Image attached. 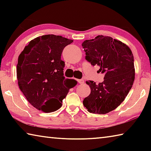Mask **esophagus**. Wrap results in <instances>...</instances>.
I'll list each match as a JSON object with an SVG mask.
<instances>
[{"instance_id": "esophagus-1", "label": "esophagus", "mask_w": 151, "mask_h": 151, "mask_svg": "<svg viewBox=\"0 0 151 151\" xmlns=\"http://www.w3.org/2000/svg\"><path fill=\"white\" fill-rule=\"evenodd\" d=\"M77 81L78 82V83H80V84H83L84 83H85V81H84L83 79H78Z\"/></svg>"}]
</instances>
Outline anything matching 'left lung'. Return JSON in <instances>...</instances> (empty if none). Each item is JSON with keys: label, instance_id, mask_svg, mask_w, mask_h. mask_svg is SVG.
Instances as JSON below:
<instances>
[{"label": "left lung", "instance_id": "left-lung-1", "mask_svg": "<svg viewBox=\"0 0 151 151\" xmlns=\"http://www.w3.org/2000/svg\"><path fill=\"white\" fill-rule=\"evenodd\" d=\"M82 47L86 60L100 66L99 71L104 74V81L98 85L93 81L86 82L91 91L83 104L91 113L106 114L122 103L133 85V55L124 43L103 35L85 40Z\"/></svg>", "mask_w": 151, "mask_h": 151}]
</instances>
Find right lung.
<instances>
[{
	"label": "right lung",
	"mask_w": 151,
	"mask_h": 151,
	"mask_svg": "<svg viewBox=\"0 0 151 151\" xmlns=\"http://www.w3.org/2000/svg\"><path fill=\"white\" fill-rule=\"evenodd\" d=\"M73 40L47 35L37 37L24 47L18 58L19 88L29 103L39 111L51 112L62 106L63 100L77 81L65 78V62L60 59Z\"/></svg>",
	"instance_id": "add662e5"
}]
</instances>
